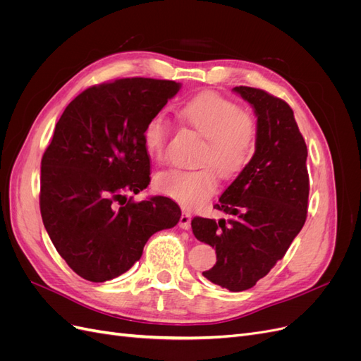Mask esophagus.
I'll use <instances>...</instances> for the list:
<instances>
[{"instance_id":"34e87169","label":"esophagus","mask_w":361,"mask_h":361,"mask_svg":"<svg viewBox=\"0 0 361 361\" xmlns=\"http://www.w3.org/2000/svg\"><path fill=\"white\" fill-rule=\"evenodd\" d=\"M179 227L183 228V231H188L191 227V215L188 212H183L179 218Z\"/></svg>"}]
</instances>
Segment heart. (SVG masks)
<instances>
[{"label": "heart", "instance_id": "b5f03b06", "mask_svg": "<svg viewBox=\"0 0 361 361\" xmlns=\"http://www.w3.org/2000/svg\"><path fill=\"white\" fill-rule=\"evenodd\" d=\"M191 128L204 137L197 161L209 164L194 170L171 169L157 176V188L187 209L200 206L216 190V173L233 178L241 173L255 154L257 126L248 113L216 93H203L185 102L179 111ZM170 122L164 113L152 116L143 129V143L149 154L166 157ZM213 166L211 168L210 166Z\"/></svg>", "mask_w": 361, "mask_h": 361}]
</instances>
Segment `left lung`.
Wrapping results in <instances>:
<instances>
[{"mask_svg": "<svg viewBox=\"0 0 361 361\" xmlns=\"http://www.w3.org/2000/svg\"><path fill=\"white\" fill-rule=\"evenodd\" d=\"M257 116L253 158L214 207L231 220L195 216L194 236L215 247L216 264L203 276L232 292L253 288L286 255L309 207L307 146L292 108L280 97L239 85Z\"/></svg>", "mask_w": 361, "mask_h": 361, "instance_id": "left-lung-1", "label": "left lung"}]
</instances>
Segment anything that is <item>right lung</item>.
Instances as JSON below:
<instances>
[{"mask_svg": "<svg viewBox=\"0 0 361 361\" xmlns=\"http://www.w3.org/2000/svg\"><path fill=\"white\" fill-rule=\"evenodd\" d=\"M179 89L176 81L154 78L97 84L57 122L42 157L40 214L54 247L80 277H118L152 235L178 224L180 209L171 199L134 202L126 194L147 188L143 129Z\"/></svg>", "mask_w": 361, "mask_h": 361, "instance_id": "right-lung-1", "label": "right lung"}]
</instances>
